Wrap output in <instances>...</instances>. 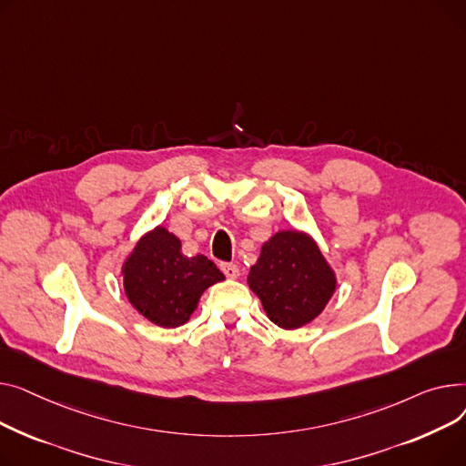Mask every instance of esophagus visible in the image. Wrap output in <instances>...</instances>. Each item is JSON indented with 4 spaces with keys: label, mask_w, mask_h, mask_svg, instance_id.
<instances>
[{
    "label": "esophagus",
    "mask_w": 466,
    "mask_h": 466,
    "mask_svg": "<svg viewBox=\"0 0 466 466\" xmlns=\"http://www.w3.org/2000/svg\"><path fill=\"white\" fill-rule=\"evenodd\" d=\"M222 272L228 279H238L240 277V268L235 263H222Z\"/></svg>",
    "instance_id": "obj_1"
}]
</instances>
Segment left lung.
Wrapping results in <instances>:
<instances>
[{
	"label": "left lung",
	"instance_id": "obj_1",
	"mask_svg": "<svg viewBox=\"0 0 466 466\" xmlns=\"http://www.w3.org/2000/svg\"><path fill=\"white\" fill-rule=\"evenodd\" d=\"M248 286L272 323L299 329L323 312L337 289V275L309 233L282 229L263 242Z\"/></svg>",
	"mask_w": 466,
	"mask_h": 466
}]
</instances>
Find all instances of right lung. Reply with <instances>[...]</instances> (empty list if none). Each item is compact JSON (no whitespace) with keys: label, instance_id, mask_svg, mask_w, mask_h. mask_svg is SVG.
<instances>
[{"label":"right lung","instance_id":"add662e5","mask_svg":"<svg viewBox=\"0 0 466 466\" xmlns=\"http://www.w3.org/2000/svg\"><path fill=\"white\" fill-rule=\"evenodd\" d=\"M122 279L131 307L163 329L184 325L205 289L226 280L205 256L186 258L180 238L163 226L135 242L122 263Z\"/></svg>","mask_w":466,"mask_h":466}]
</instances>
